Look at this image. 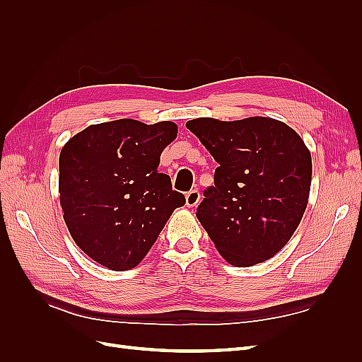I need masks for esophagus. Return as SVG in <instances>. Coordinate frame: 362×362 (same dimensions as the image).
Wrapping results in <instances>:
<instances>
[{
  "label": "esophagus",
  "instance_id": "34e87169",
  "mask_svg": "<svg viewBox=\"0 0 362 362\" xmlns=\"http://www.w3.org/2000/svg\"><path fill=\"white\" fill-rule=\"evenodd\" d=\"M201 199V194L198 190H192L187 194H185V205L187 206H196L199 204Z\"/></svg>",
  "mask_w": 362,
  "mask_h": 362
}]
</instances>
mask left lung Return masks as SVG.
<instances>
[{"instance_id": "obj_1", "label": "left lung", "mask_w": 362, "mask_h": 362, "mask_svg": "<svg viewBox=\"0 0 362 362\" xmlns=\"http://www.w3.org/2000/svg\"><path fill=\"white\" fill-rule=\"evenodd\" d=\"M218 163L196 217L235 267L276 255L308 205L313 163L302 137L281 120L198 117L185 124Z\"/></svg>"}]
</instances>
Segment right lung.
Masks as SVG:
<instances>
[{
	"label": "right lung",
	"mask_w": 362,
	"mask_h": 362,
	"mask_svg": "<svg viewBox=\"0 0 362 362\" xmlns=\"http://www.w3.org/2000/svg\"><path fill=\"white\" fill-rule=\"evenodd\" d=\"M170 120L95 124L71 137L59 158V192L69 234L87 257L110 270L136 267L169 217L185 204L158 172L177 139Z\"/></svg>",
	"instance_id": "obj_1"
}]
</instances>
